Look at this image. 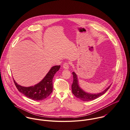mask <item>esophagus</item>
I'll return each mask as SVG.
<instances>
[{
    "label": "esophagus",
    "mask_w": 130,
    "mask_h": 130,
    "mask_svg": "<svg viewBox=\"0 0 130 130\" xmlns=\"http://www.w3.org/2000/svg\"><path fill=\"white\" fill-rule=\"evenodd\" d=\"M63 67L65 69H69V64L68 63H65L63 64Z\"/></svg>",
    "instance_id": "obj_1"
}]
</instances>
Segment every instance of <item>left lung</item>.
Here are the masks:
<instances>
[{"label":"left lung","instance_id":"8db88e82","mask_svg":"<svg viewBox=\"0 0 130 130\" xmlns=\"http://www.w3.org/2000/svg\"><path fill=\"white\" fill-rule=\"evenodd\" d=\"M72 74L73 76V82L71 86L72 92L76 97L82 100L83 101H89L97 99V98L104 94L109 89L111 86L110 85L105 90L99 93H89L86 92L80 88V86L79 85L78 79L77 74L74 72H72Z\"/></svg>","mask_w":130,"mask_h":130}]
</instances>
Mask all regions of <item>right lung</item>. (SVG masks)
<instances>
[{
  "label": "right lung",
  "instance_id": "1",
  "mask_svg": "<svg viewBox=\"0 0 130 130\" xmlns=\"http://www.w3.org/2000/svg\"><path fill=\"white\" fill-rule=\"evenodd\" d=\"M60 68V65L53 66L44 77L33 86L25 87L18 85L13 79L18 91L29 99L40 101L47 98L53 91V79L54 75Z\"/></svg>",
  "mask_w": 130,
  "mask_h": 130
}]
</instances>
